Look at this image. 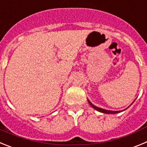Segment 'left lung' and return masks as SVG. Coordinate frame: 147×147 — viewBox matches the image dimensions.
I'll return each instance as SVG.
<instances>
[{
    "mask_svg": "<svg viewBox=\"0 0 147 147\" xmlns=\"http://www.w3.org/2000/svg\"><path fill=\"white\" fill-rule=\"evenodd\" d=\"M135 101V100H134ZM88 103H89L90 105H91V106L93 108H94L96 111H100L101 112V113H110V114H114V113H120V112H121V111H108V110H105V109H102V108H98V107H96L95 105H94L93 104H92L91 102L89 101V100H88ZM125 111V110H124Z\"/></svg>",
    "mask_w": 147,
    "mask_h": 147,
    "instance_id": "left-lung-1",
    "label": "left lung"
}]
</instances>
